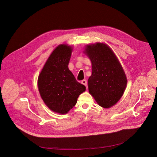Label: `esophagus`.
<instances>
[{
    "label": "esophagus",
    "mask_w": 157,
    "mask_h": 157,
    "mask_svg": "<svg viewBox=\"0 0 157 157\" xmlns=\"http://www.w3.org/2000/svg\"><path fill=\"white\" fill-rule=\"evenodd\" d=\"M82 84H83V85H85L86 88H87V86H88V83H87V80H83L82 81Z\"/></svg>",
    "instance_id": "esophagus-1"
}]
</instances>
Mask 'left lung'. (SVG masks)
<instances>
[{"mask_svg": "<svg viewBox=\"0 0 157 157\" xmlns=\"http://www.w3.org/2000/svg\"><path fill=\"white\" fill-rule=\"evenodd\" d=\"M83 52L92 63L88 90L99 106L110 108L121 98L127 85V78L117 56L106 44L87 45Z\"/></svg>", "mask_w": 157, "mask_h": 157, "instance_id": "obj_1", "label": "left lung"}]
</instances>
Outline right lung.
Segmentation results:
<instances>
[{
    "instance_id": "add662e5",
    "label": "right lung",
    "mask_w": 157,
    "mask_h": 157,
    "mask_svg": "<svg viewBox=\"0 0 157 157\" xmlns=\"http://www.w3.org/2000/svg\"><path fill=\"white\" fill-rule=\"evenodd\" d=\"M72 50L71 46L58 45L47 59L37 80L45 105L52 111L62 115L75 106L78 96L86 90L68 68Z\"/></svg>"
}]
</instances>
